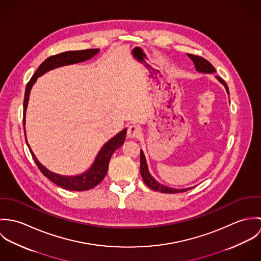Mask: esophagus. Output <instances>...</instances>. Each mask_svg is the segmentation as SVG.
I'll list each match as a JSON object with an SVG mask.
<instances>
[{
	"mask_svg": "<svg viewBox=\"0 0 261 261\" xmlns=\"http://www.w3.org/2000/svg\"><path fill=\"white\" fill-rule=\"evenodd\" d=\"M141 135V128L137 124H132L127 128V137L129 139H136L139 138Z\"/></svg>",
	"mask_w": 261,
	"mask_h": 261,
	"instance_id": "obj_1",
	"label": "esophagus"
}]
</instances>
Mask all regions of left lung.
<instances>
[{
    "mask_svg": "<svg viewBox=\"0 0 261 261\" xmlns=\"http://www.w3.org/2000/svg\"><path fill=\"white\" fill-rule=\"evenodd\" d=\"M188 56L194 62L195 68L198 72L206 73V74H212V73L216 72V69L213 67V65L209 61H207L206 59H204L200 56L193 55V54H188ZM215 77L223 85L225 89H226V92L229 94L228 86L225 83L223 79L221 77H218V76H215ZM140 170H141V175H142L143 180L146 183V185L149 187L151 190L156 191V192L166 193V194H174V193L186 192V191H189V190L194 188V187H189V188H184V189H176V188H172V187L165 186V185L159 183L149 173L147 160H146V156H145V153H144L143 150H141V167H140Z\"/></svg>",
    "mask_w": 261,
    "mask_h": 261,
    "instance_id": "obj_1",
    "label": "left lung"
}]
</instances>
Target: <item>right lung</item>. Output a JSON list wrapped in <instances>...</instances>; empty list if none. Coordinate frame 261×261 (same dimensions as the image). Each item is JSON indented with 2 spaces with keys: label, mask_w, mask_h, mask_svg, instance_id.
<instances>
[{
  "label": "right lung",
  "mask_w": 261,
  "mask_h": 261,
  "mask_svg": "<svg viewBox=\"0 0 261 261\" xmlns=\"http://www.w3.org/2000/svg\"><path fill=\"white\" fill-rule=\"evenodd\" d=\"M98 52H99V49L66 51V52H63V53H60L57 55L50 56L38 67L35 74L32 76V78L28 82V84L26 86V90H25V97H24V103H23V107H24L23 124H24V133H25L26 143H27L26 129H25L26 111H27V107H28L31 89H32L33 85L35 84V82L37 81L38 77L45 74L46 72H48L50 70L58 68V67L87 61V60L91 59L92 57H94ZM126 129L127 128H123L121 132H119L116 136H114L109 142H107L102 146V148L96 154L93 164L87 171H85L82 174L75 175V176H62V175L51 172L50 170H48L46 167H44L38 161L36 155L32 151L29 144H27V146L30 149V152H31L33 160L35 161L39 170L51 182H53L57 186L61 187L66 190H70V191H86V190L92 189L96 185H98L106 177L108 170H109V164H110V160L112 158V153L118 148H120L124 143Z\"/></svg>",
  "instance_id": "add662e5"
}]
</instances>
